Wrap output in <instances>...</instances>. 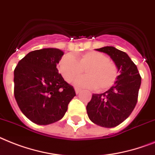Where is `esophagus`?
<instances>
[{"label":"esophagus","instance_id":"esophagus-1","mask_svg":"<svg viewBox=\"0 0 155 155\" xmlns=\"http://www.w3.org/2000/svg\"><path fill=\"white\" fill-rule=\"evenodd\" d=\"M75 93H76V94H79L81 90H80V88H78V87H75Z\"/></svg>","mask_w":155,"mask_h":155}]
</instances>
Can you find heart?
<instances>
[{"instance_id": "1", "label": "heart", "mask_w": 155, "mask_h": 155, "mask_svg": "<svg viewBox=\"0 0 155 155\" xmlns=\"http://www.w3.org/2000/svg\"><path fill=\"white\" fill-rule=\"evenodd\" d=\"M59 70L68 83H71L84 73L87 76L78 79L75 85L104 91L110 88L118 76L116 65L104 54L91 51L74 57L67 54L59 63Z\"/></svg>"}]
</instances>
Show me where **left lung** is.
Instances as JSON below:
<instances>
[{"label": "left lung", "mask_w": 155, "mask_h": 155, "mask_svg": "<svg viewBox=\"0 0 155 155\" xmlns=\"http://www.w3.org/2000/svg\"><path fill=\"white\" fill-rule=\"evenodd\" d=\"M95 50L111 58L119 75L109 90L102 94H93L87 105V112L91 121L96 125L114 127L127 119L135 107L141 76L136 65L124 51L112 46Z\"/></svg>", "instance_id": "1"}]
</instances>
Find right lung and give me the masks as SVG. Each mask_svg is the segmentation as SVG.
Listing matches in <instances>:
<instances>
[{
    "mask_svg": "<svg viewBox=\"0 0 155 155\" xmlns=\"http://www.w3.org/2000/svg\"><path fill=\"white\" fill-rule=\"evenodd\" d=\"M64 51L42 48L30 51L14 70V95L25 116L38 125L62 119L75 95L73 87L64 81L56 65Z\"/></svg>",
    "mask_w": 155,
    "mask_h": 155,
    "instance_id": "1",
    "label": "right lung"
}]
</instances>
